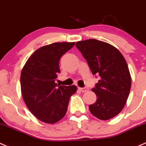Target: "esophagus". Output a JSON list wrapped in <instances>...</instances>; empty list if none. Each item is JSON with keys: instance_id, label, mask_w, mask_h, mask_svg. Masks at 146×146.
I'll use <instances>...</instances> for the list:
<instances>
[{"instance_id": "esophagus-1", "label": "esophagus", "mask_w": 146, "mask_h": 146, "mask_svg": "<svg viewBox=\"0 0 146 146\" xmlns=\"http://www.w3.org/2000/svg\"><path fill=\"white\" fill-rule=\"evenodd\" d=\"M79 90L80 92H87L89 90V89L87 88V87H84V88H80V87H79Z\"/></svg>"}]
</instances>
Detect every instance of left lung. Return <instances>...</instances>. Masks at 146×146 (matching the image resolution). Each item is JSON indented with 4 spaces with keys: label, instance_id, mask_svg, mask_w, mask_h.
Wrapping results in <instances>:
<instances>
[{
    "label": "left lung",
    "instance_id": "left-lung-1",
    "mask_svg": "<svg viewBox=\"0 0 146 146\" xmlns=\"http://www.w3.org/2000/svg\"><path fill=\"white\" fill-rule=\"evenodd\" d=\"M76 45L92 74L100 76L92 89L96 101L89 106L90 112L101 120L114 117L125 107L131 89V78L125 59L117 48L96 39L78 41Z\"/></svg>",
    "mask_w": 146,
    "mask_h": 146
}]
</instances>
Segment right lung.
<instances>
[{
	"instance_id": "add662e5",
	"label": "right lung",
	"mask_w": 146,
	"mask_h": 146,
	"mask_svg": "<svg viewBox=\"0 0 146 146\" xmlns=\"http://www.w3.org/2000/svg\"><path fill=\"white\" fill-rule=\"evenodd\" d=\"M75 42H54L40 47L29 58L21 73L23 99L37 119L54 124L65 116L70 96L76 92L75 85L55 82L60 73L61 57Z\"/></svg>"
}]
</instances>
